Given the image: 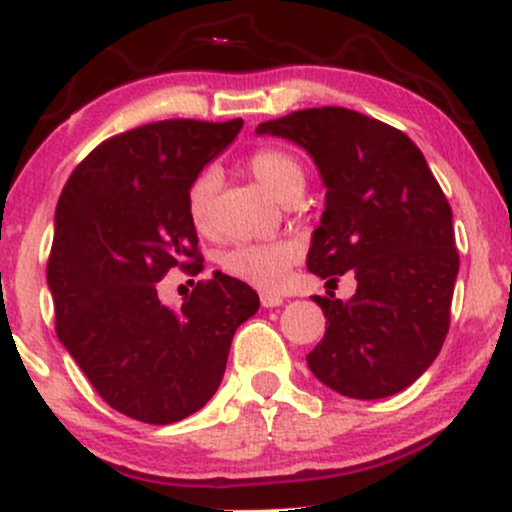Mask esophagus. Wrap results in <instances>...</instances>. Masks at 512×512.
<instances>
[{
	"mask_svg": "<svg viewBox=\"0 0 512 512\" xmlns=\"http://www.w3.org/2000/svg\"><path fill=\"white\" fill-rule=\"evenodd\" d=\"M284 298L280 294H270V291H263L261 294V305L263 308H277V305H282Z\"/></svg>",
	"mask_w": 512,
	"mask_h": 512,
	"instance_id": "obj_1",
	"label": "esophagus"
}]
</instances>
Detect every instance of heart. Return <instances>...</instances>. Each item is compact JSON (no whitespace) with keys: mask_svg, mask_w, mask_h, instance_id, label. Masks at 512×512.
I'll use <instances>...</instances> for the list:
<instances>
[{"mask_svg":"<svg viewBox=\"0 0 512 512\" xmlns=\"http://www.w3.org/2000/svg\"><path fill=\"white\" fill-rule=\"evenodd\" d=\"M249 174L272 192L277 199L287 202L301 195L305 183V169L294 152L280 145H261L247 159ZM218 190V174L214 169L202 171L188 190V216L199 232L214 228V195ZM298 247L294 242H242L230 247L221 256V268L235 280L247 282L258 289H277L287 280L289 268L296 263Z\"/></svg>","mask_w":512,"mask_h":512,"instance_id":"1","label":"heart"}]
</instances>
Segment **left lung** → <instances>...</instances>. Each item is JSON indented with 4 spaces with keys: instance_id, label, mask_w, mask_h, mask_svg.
Returning a JSON list of instances; mask_svg holds the SVG:
<instances>
[{
    "instance_id": "8db88e82",
    "label": "left lung",
    "mask_w": 512,
    "mask_h": 512,
    "mask_svg": "<svg viewBox=\"0 0 512 512\" xmlns=\"http://www.w3.org/2000/svg\"><path fill=\"white\" fill-rule=\"evenodd\" d=\"M308 150L327 185L308 270L350 301L313 296L327 317L308 367L355 400L409 388L440 353L459 275L451 207L423 152L395 126L348 108H308L258 124Z\"/></svg>"
}]
</instances>
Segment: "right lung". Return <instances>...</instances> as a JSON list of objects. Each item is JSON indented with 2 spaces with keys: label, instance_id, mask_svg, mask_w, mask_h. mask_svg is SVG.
<instances>
[{
  "label": "right lung",
  "instance_id": "1",
  "mask_svg": "<svg viewBox=\"0 0 512 512\" xmlns=\"http://www.w3.org/2000/svg\"><path fill=\"white\" fill-rule=\"evenodd\" d=\"M242 119H164L103 141L65 183L46 282L56 334L96 393L136 421L167 426L221 386L237 327L258 294L214 272L181 310L159 301L171 268L195 275L202 254L188 190L235 141Z\"/></svg>",
  "mask_w": 512,
  "mask_h": 512
}]
</instances>
